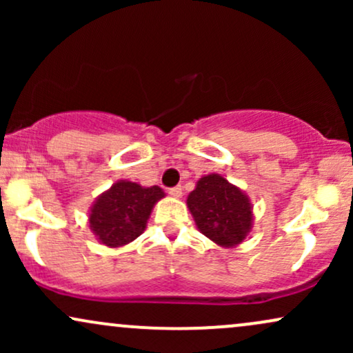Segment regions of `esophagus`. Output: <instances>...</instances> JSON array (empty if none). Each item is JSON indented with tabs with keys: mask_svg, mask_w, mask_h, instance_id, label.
Masks as SVG:
<instances>
[{
	"mask_svg": "<svg viewBox=\"0 0 353 353\" xmlns=\"http://www.w3.org/2000/svg\"><path fill=\"white\" fill-rule=\"evenodd\" d=\"M168 192L171 194L172 197H181L182 196V188H181V185H176V188L168 189Z\"/></svg>",
	"mask_w": 353,
	"mask_h": 353,
	"instance_id": "obj_1",
	"label": "esophagus"
}]
</instances>
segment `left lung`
Segmentation results:
<instances>
[{
  "instance_id": "left-lung-1",
  "label": "left lung",
  "mask_w": 353,
  "mask_h": 353,
  "mask_svg": "<svg viewBox=\"0 0 353 353\" xmlns=\"http://www.w3.org/2000/svg\"><path fill=\"white\" fill-rule=\"evenodd\" d=\"M188 208L197 229L221 247L239 245L252 229L249 196L221 174H208L197 181L188 196Z\"/></svg>"
}]
</instances>
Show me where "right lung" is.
Returning <instances> with one entry per match:
<instances>
[{
	"mask_svg": "<svg viewBox=\"0 0 353 353\" xmlns=\"http://www.w3.org/2000/svg\"><path fill=\"white\" fill-rule=\"evenodd\" d=\"M165 196L159 185L143 188L137 182L117 181L89 209V228L101 244L123 247L145 230L154 205Z\"/></svg>",
	"mask_w": 353,
	"mask_h": 353,
	"instance_id": "add662e5",
	"label": "right lung"
}]
</instances>
